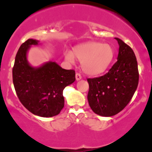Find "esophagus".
Listing matches in <instances>:
<instances>
[{"label":"esophagus","instance_id":"esophagus-1","mask_svg":"<svg viewBox=\"0 0 152 152\" xmlns=\"http://www.w3.org/2000/svg\"><path fill=\"white\" fill-rule=\"evenodd\" d=\"M75 78H76V80H77V81L80 80L81 79V75H80V73H76V75H75Z\"/></svg>","mask_w":152,"mask_h":152}]
</instances>
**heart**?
Listing matches in <instances>:
<instances>
[{
  "label": "heart",
  "instance_id": "obj_1",
  "mask_svg": "<svg viewBox=\"0 0 152 152\" xmlns=\"http://www.w3.org/2000/svg\"><path fill=\"white\" fill-rule=\"evenodd\" d=\"M81 61L82 70L89 75H99L108 69L114 56L113 47L108 44L86 42L77 46L72 53L65 55L66 60L74 62L75 57Z\"/></svg>",
  "mask_w": 152,
  "mask_h": 152
}]
</instances>
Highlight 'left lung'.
I'll list each match as a JSON object with an SVG mask.
<instances>
[{
    "instance_id": "left-lung-1",
    "label": "left lung",
    "mask_w": 152,
    "mask_h": 152,
    "mask_svg": "<svg viewBox=\"0 0 152 152\" xmlns=\"http://www.w3.org/2000/svg\"><path fill=\"white\" fill-rule=\"evenodd\" d=\"M119 49L117 61L108 72L99 77L88 79V101L98 115L112 116L128 104L138 83V64L133 50L121 39L115 38Z\"/></svg>"
}]
</instances>
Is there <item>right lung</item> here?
<instances>
[{
	"mask_svg": "<svg viewBox=\"0 0 152 152\" xmlns=\"http://www.w3.org/2000/svg\"><path fill=\"white\" fill-rule=\"evenodd\" d=\"M39 42L28 39L22 44L15 58L13 83L19 100L28 111L42 117H52L64 107L63 91L75 80V72L50 61L39 67L31 66L27 53Z\"/></svg>",
	"mask_w": 152,
	"mask_h": 152,
	"instance_id": "1",
	"label": "right lung"
}]
</instances>
